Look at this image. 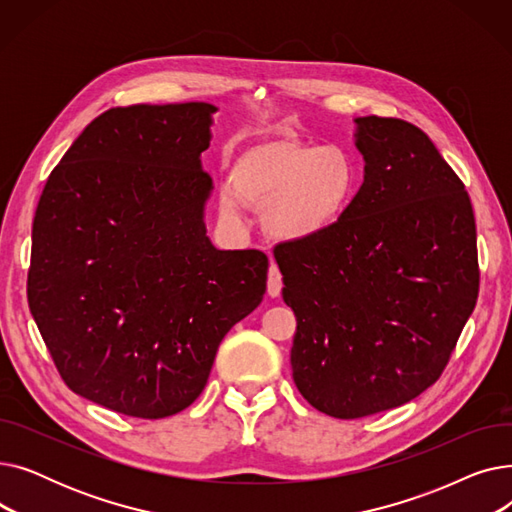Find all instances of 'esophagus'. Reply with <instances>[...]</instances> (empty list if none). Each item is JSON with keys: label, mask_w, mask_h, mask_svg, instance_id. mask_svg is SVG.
<instances>
[{"label": "esophagus", "mask_w": 512, "mask_h": 512, "mask_svg": "<svg viewBox=\"0 0 512 512\" xmlns=\"http://www.w3.org/2000/svg\"><path fill=\"white\" fill-rule=\"evenodd\" d=\"M282 286V274L278 270V265L272 263L270 272H267V294H270V297H280Z\"/></svg>", "instance_id": "esophagus-1"}]
</instances>
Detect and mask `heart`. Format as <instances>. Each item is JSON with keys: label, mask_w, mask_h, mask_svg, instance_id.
Wrapping results in <instances>:
<instances>
[{"label": "heart", "mask_w": 512, "mask_h": 512, "mask_svg": "<svg viewBox=\"0 0 512 512\" xmlns=\"http://www.w3.org/2000/svg\"><path fill=\"white\" fill-rule=\"evenodd\" d=\"M359 191V166L342 147L274 134L238 155L220 209L236 218L238 203L265 209V228L288 242L317 240L334 230Z\"/></svg>", "instance_id": "1"}]
</instances>
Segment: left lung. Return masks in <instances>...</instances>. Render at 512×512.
Wrapping results in <instances>:
<instances>
[{"mask_svg":"<svg viewBox=\"0 0 512 512\" xmlns=\"http://www.w3.org/2000/svg\"><path fill=\"white\" fill-rule=\"evenodd\" d=\"M355 122L365 180L344 220L274 249L297 315L292 380L336 419L400 407L436 384L479 292L461 178L415 124Z\"/></svg>","mask_w":512,"mask_h":512,"instance_id":"1","label":"left lung"}]
</instances>
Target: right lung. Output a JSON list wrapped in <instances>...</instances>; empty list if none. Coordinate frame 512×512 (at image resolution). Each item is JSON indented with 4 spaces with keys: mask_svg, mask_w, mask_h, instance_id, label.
Masks as SVG:
<instances>
[{
    "mask_svg": "<svg viewBox=\"0 0 512 512\" xmlns=\"http://www.w3.org/2000/svg\"><path fill=\"white\" fill-rule=\"evenodd\" d=\"M211 103L112 107L53 168L26 294L64 384L141 419L203 392L222 338L263 299L267 257L218 251L203 207Z\"/></svg>",
    "mask_w": 512,
    "mask_h": 512,
    "instance_id": "right-lung-1",
    "label": "right lung"
}]
</instances>
